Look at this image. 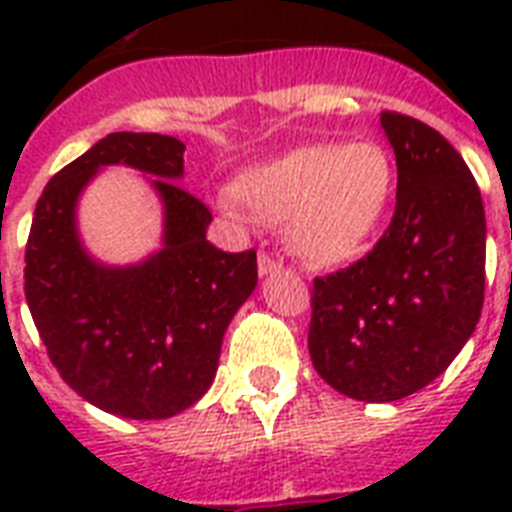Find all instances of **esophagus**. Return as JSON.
Wrapping results in <instances>:
<instances>
[{
  "mask_svg": "<svg viewBox=\"0 0 512 512\" xmlns=\"http://www.w3.org/2000/svg\"><path fill=\"white\" fill-rule=\"evenodd\" d=\"M257 271H260V276H273V273L284 271V263L276 260L273 255H268V252H260V257H257Z\"/></svg>",
  "mask_w": 512,
  "mask_h": 512,
  "instance_id": "1",
  "label": "esophagus"
}]
</instances>
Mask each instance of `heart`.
I'll return each instance as SVG.
<instances>
[{"label":"heart","mask_w":512,"mask_h":512,"mask_svg":"<svg viewBox=\"0 0 512 512\" xmlns=\"http://www.w3.org/2000/svg\"><path fill=\"white\" fill-rule=\"evenodd\" d=\"M396 191V164L374 140L311 143L249 167L236 199L268 223L311 265L350 263L380 231Z\"/></svg>","instance_id":"b5f03b06"}]
</instances>
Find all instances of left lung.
Instances as JSON below:
<instances>
[{"instance_id": "8db88e82", "label": "left lung", "mask_w": 512, "mask_h": 512, "mask_svg": "<svg viewBox=\"0 0 512 512\" xmlns=\"http://www.w3.org/2000/svg\"><path fill=\"white\" fill-rule=\"evenodd\" d=\"M396 154V209L348 268L313 279L308 348L342 396L382 404L452 364L484 308L486 217L476 177L420 119L382 111Z\"/></svg>"}]
</instances>
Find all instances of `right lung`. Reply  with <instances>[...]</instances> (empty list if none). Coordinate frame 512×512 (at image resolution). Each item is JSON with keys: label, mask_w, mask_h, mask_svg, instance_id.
Masks as SVG:
<instances>
[{"label": "right lung", "mask_w": 512, "mask_h": 512, "mask_svg": "<svg viewBox=\"0 0 512 512\" xmlns=\"http://www.w3.org/2000/svg\"><path fill=\"white\" fill-rule=\"evenodd\" d=\"M183 151L170 135L111 132L47 183L28 233L23 289L52 366L130 420H167L207 393L225 329L257 287L255 249L212 247V212L175 183ZM106 163L156 174L165 201V247L130 269L95 264L75 236V199Z\"/></svg>", "instance_id": "right-lung-1"}]
</instances>
